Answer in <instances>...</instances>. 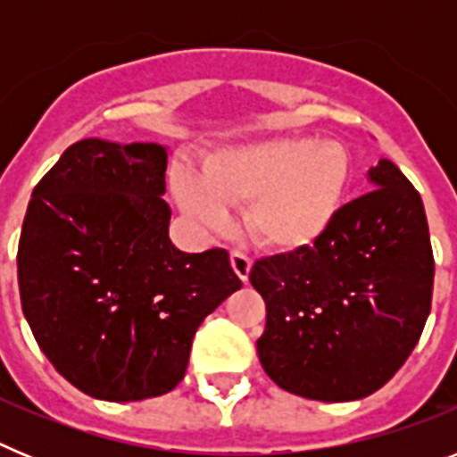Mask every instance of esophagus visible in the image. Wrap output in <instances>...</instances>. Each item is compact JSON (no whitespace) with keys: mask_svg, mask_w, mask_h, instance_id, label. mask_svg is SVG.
I'll use <instances>...</instances> for the list:
<instances>
[{"mask_svg":"<svg viewBox=\"0 0 457 457\" xmlns=\"http://www.w3.org/2000/svg\"><path fill=\"white\" fill-rule=\"evenodd\" d=\"M231 268L240 281H247L249 272H252V258L245 256L242 252H231Z\"/></svg>","mask_w":457,"mask_h":457,"instance_id":"esophagus-1","label":"esophagus"}]
</instances>
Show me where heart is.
<instances>
[{
    "mask_svg": "<svg viewBox=\"0 0 457 457\" xmlns=\"http://www.w3.org/2000/svg\"><path fill=\"white\" fill-rule=\"evenodd\" d=\"M350 180V155L334 139L265 137L205 157L201 173L176 169L173 196L204 228L221 231L228 208L242 206V226L272 252L311 247L337 217Z\"/></svg>",
    "mask_w": 457,
    "mask_h": 457,
    "instance_id": "obj_1",
    "label": "heart"
}]
</instances>
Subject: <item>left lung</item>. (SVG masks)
Listing matches in <instances>:
<instances>
[{"label": "left lung", "mask_w": 457, "mask_h": 457, "mask_svg": "<svg viewBox=\"0 0 457 457\" xmlns=\"http://www.w3.org/2000/svg\"><path fill=\"white\" fill-rule=\"evenodd\" d=\"M311 247L263 258L249 272L268 320L256 341L281 389L322 403L385 386L419 343L433 302L435 261L419 192L391 160L369 169Z\"/></svg>", "instance_id": "obj_1"}]
</instances>
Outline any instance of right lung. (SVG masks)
I'll return each mask as SVG.
<instances>
[{
  "label": "right lung",
  "instance_id": "obj_1",
  "mask_svg": "<svg viewBox=\"0 0 457 457\" xmlns=\"http://www.w3.org/2000/svg\"><path fill=\"white\" fill-rule=\"evenodd\" d=\"M169 146L82 139L31 192L18 245L24 318L59 373L130 403L185 378L201 322L242 281L224 249L169 237Z\"/></svg>",
  "mask_w": 457,
  "mask_h": 457
}]
</instances>
